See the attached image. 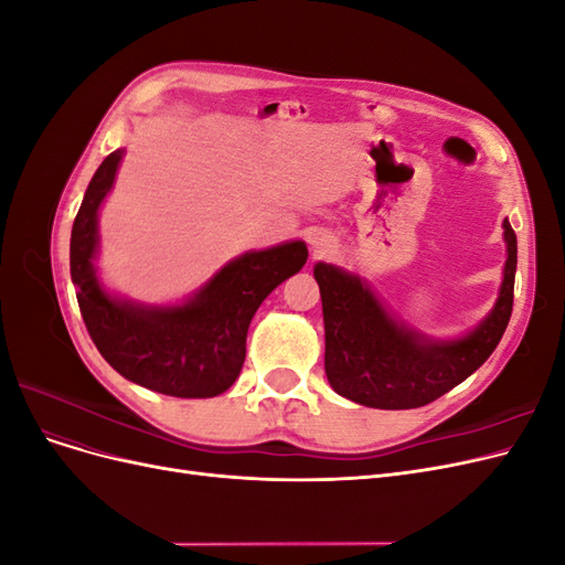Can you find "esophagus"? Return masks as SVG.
<instances>
[{
  "mask_svg": "<svg viewBox=\"0 0 565 565\" xmlns=\"http://www.w3.org/2000/svg\"><path fill=\"white\" fill-rule=\"evenodd\" d=\"M309 245H311V249H313V254L316 256H324V254H330L332 252V241L328 235H322V233H313L311 237H309Z\"/></svg>",
  "mask_w": 565,
  "mask_h": 565,
  "instance_id": "1",
  "label": "esophagus"
}]
</instances>
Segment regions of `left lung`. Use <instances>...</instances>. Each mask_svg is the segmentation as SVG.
I'll list each match as a JSON object with an SVG mask.
<instances>
[{
    "mask_svg": "<svg viewBox=\"0 0 565 565\" xmlns=\"http://www.w3.org/2000/svg\"><path fill=\"white\" fill-rule=\"evenodd\" d=\"M507 264L500 299L473 332L429 341L398 324L361 278L316 264L324 320V372L332 388L353 403L380 409L422 407L481 367L507 330L514 309L516 233L504 221Z\"/></svg>",
    "mask_w": 565,
    "mask_h": 565,
    "instance_id": "left-lung-1",
    "label": "left lung"
}]
</instances>
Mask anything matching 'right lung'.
<instances>
[{"mask_svg": "<svg viewBox=\"0 0 565 565\" xmlns=\"http://www.w3.org/2000/svg\"><path fill=\"white\" fill-rule=\"evenodd\" d=\"M125 148L100 162L71 237V276L87 332L106 361L134 384L177 398H212L231 388L245 363L249 322L262 301L309 259L301 241L249 252L221 268L181 306L146 309L117 301L94 276L98 207Z\"/></svg>", "mask_w": 565, "mask_h": 565, "instance_id": "add662e5", "label": "right lung"}]
</instances>
